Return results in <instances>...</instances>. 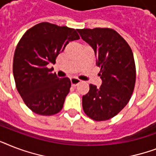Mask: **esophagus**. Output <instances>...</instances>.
<instances>
[{"label":"esophagus","mask_w":156,"mask_h":156,"mask_svg":"<svg viewBox=\"0 0 156 156\" xmlns=\"http://www.w3.org/2000/svg\"><path fill=\"white\" fill-rule=\"evenodd\" d=\"M70 82H71V85L73 86V87H76V86L78 85V84L81 83V80L80 79H78V78H71Z\"/></svg>","instance_id":"34e87169"}]
</instances>
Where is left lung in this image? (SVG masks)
I'll return each mask as SVG.
<instances>
[{
  "mask_svg": "<svg viewBox=\"0 0 156 156\" xmlns=\"http://www.w3.org/2000/svg\"><path fill=\"white\" fill-rule=\"evenodd\" d=\"M78 32L93 48L102 79L100 88L90 84L83 96V111L90 119L104 121L116 116L126 106L134 90L136 67L128 43L111 28L78 29Z\"/></svg>",
  "mask_w": 156,
  "mask_h": 156,
  "instance_id": "obj_1",
  "label": "left lung"
}]
</instances>
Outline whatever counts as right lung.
<instances>
[{
	"label": "right lung",
	"mask_w": 156,
	"mask_h": 156,
	"mask_svg": "<svg viewBox=\"0 0 156 156\" xmlns=\"http://www.w3.org/2000/svg\"><path fill=\"white\" fill-rule=\"evenodd\" d=\"M80 37L73 28L40 23L24 33L16 47L13 62L16 88L23 102L36 114L52 116L63 108L70 80L59 78L48 65L70 41Z\"/></svg>",
	"instance_id": "obj_1"
}]
</instances>
